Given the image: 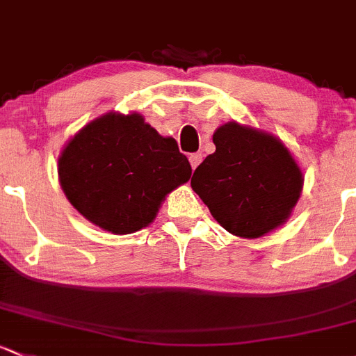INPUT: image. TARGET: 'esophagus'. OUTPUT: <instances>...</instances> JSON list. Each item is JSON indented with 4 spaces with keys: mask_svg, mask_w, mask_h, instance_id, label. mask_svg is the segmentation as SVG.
Instances as JSON below:
<instances>
[{
    "mask_svg": "<svg viewBox=\"0 0 356 356\" xmlns=\"http://www.w3.org/2000/svg\"><path fill=\"white\" fill-rule=\"evenodd\" d=\"M201 160H203V155H201V153H191V155H189V162H191V167H193V170L197 165H200Z\"/></svg>",
    "mask_w": 356,
    "mask_h": 356,
    "instance_id": "34e87169",
    "label": "esophagus"
}]
</instances>
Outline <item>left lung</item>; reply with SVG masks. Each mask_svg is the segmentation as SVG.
Returning <instances> with one entry per match:
<instances>
[{
	"mask_svg": "<svg viewBox=\"0 0 356 356\" xmlns=\"http://www.w3.org/2000/svg\"><path fill=\"white\" fill-rule=\"evenodd\" d=\"M215 153L194 170L191 186L230 234L263 237L290 216L302 193V172L271 134L237 122L213 134Z\"/></svg>",
	"mask_w": 356,
	"mask_h": 356,
	"instance_id": "obj_1",
	"label": "left lung"
}]
</instances>
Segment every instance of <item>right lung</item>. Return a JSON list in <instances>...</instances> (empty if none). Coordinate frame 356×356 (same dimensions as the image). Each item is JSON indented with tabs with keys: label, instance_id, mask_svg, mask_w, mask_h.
I'll return each mask as SVG.
<instances>
[{
	"label": "right lung",
	"instance_id": "obj_1",
	"mask_svg": "<svg viewBox=\"0 0 356 356\" xmlns=\"http://www.w3.org/2000/svg\"><path fill=\"white\" fill-rule=\"evenodd\" d=\"M189 160L140 114H107L85 126L59 159L66 197L85 218L112 234L153 222L165 194L191 177Z\"/></svg>",
	"mask_w": 356,
	"mask_h": 356
}]
</instances>
